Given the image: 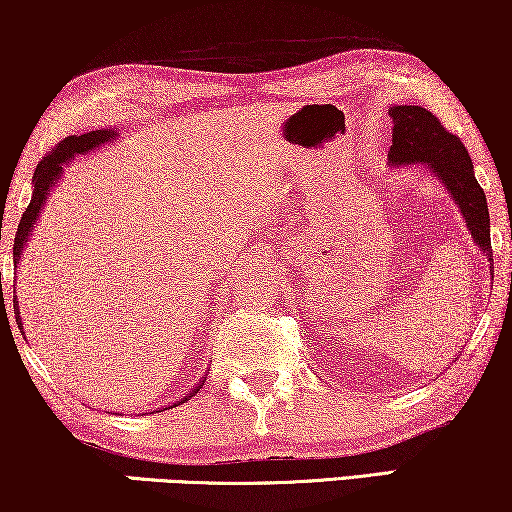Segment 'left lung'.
<instances>
[{"instance_id":"left-lung-1","label":"left lung","mask_w":512,"mask_h":512,"mask_svg":"<svg viewBox=\"0 0 512 512\" xmlns=\"http://www.w3.org/2000/svg\"><path fill=\"white\" fill-rule=\"evenodd\" d=\"M394 121V135L389 146V165L410 167L419 165L431 172L447 188L454 205L459 207L475 247L487 256L489 272L494 279L492 237H489L487 198L475 179L471 156L466 146L452 132H447L429 109L412 104L389 107Z\"/></svg>"}]
</instances>
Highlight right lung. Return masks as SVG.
<instances>
[{"label":"right lung","instance_id":"1","mask_svg":"<svg viewBox=\"0 0 512 512\" xmlns=\"http://www.w3.org/2000/svg\"><path fill=\"white\" fill-rule=\"evenodd\" d=\"M118 135H121L118 128L93 130V132H86V135H79V137L72 135V137L62 139V142L55 146V149L37 165V170H34V177H32V181H34L32 200L23 212V216H20L16 240H13V265H16V268H18L20 254H23L25 244H27V240H30V235H32L34 226H37L41 212H44L48 195H51L53 186L58 184V179L62 177V167H65L67 163H72L76 156H86V153H93L95 149H100V146H104V144H111ZM2 303H4V298H2ZM13 314H16L18 328H20V333H23V321H20V310H18L16 298H13ZM202 384H205V380H200L198 384H195V387L191 389V394L184 396V401H191V396L198 394V391L202 389ZM184 401H177V403H184ZM177 403H174V408H177Z\"/></svg>","mask_w":512,"mask_h":512}]
</instances>
